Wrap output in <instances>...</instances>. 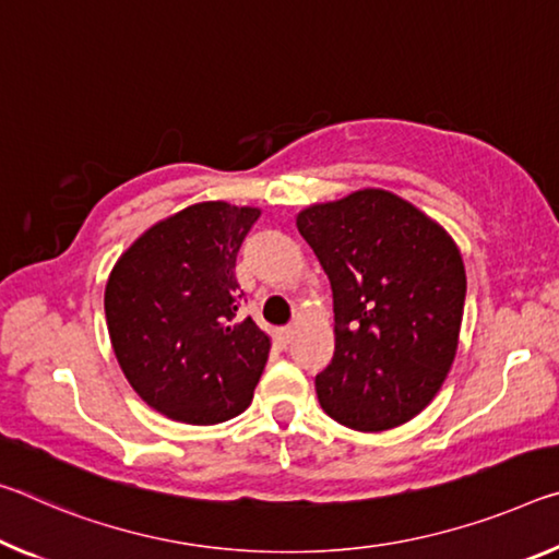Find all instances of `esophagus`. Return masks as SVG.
Masks as SVG:
<instances>
[{"label": "esophagus", "mask_w": 559, "mask_h": 559, "mask_svg": "<svg viewBox=\"0 0 559 559\" xmlns=\"http://www.w3.org/2000/svg\"><path fill=\"white\" fill-rule=\"evenodd\" d=\"M290 338H294V328H290V325L278 328V331H276V341H278L281 348H286V345L290 343Z\"/></svg>", "instance_id": "1"}]
</instances>
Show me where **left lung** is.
I'll use <instances>...</instances> for the list:
<instances>
[{
  "label": "left lung",
  "mask_w": 559,
  "mask_h": 559,
  "mask_svg": "<svg viewBox=\"0 0 559 559\" xmlns=\"http://www.w3.org/2000/svg\"><path fill=\"white\" fill-rule=\"evenodd\" d=\"M296 224L333 290L335 353L316 376L321 407L362 432L415 418L457 350L467 281L453 238L380 189L318 203Z\"/></svg>",
  "instance_id": "obj_1"
}]
</instances>
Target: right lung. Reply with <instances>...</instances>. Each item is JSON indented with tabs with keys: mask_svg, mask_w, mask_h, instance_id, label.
I'll use <instances>...</instances> for the list:
<instances>
[{
	"mask_svg": "<svg viewBox=\"0 0 559 559\" xmlns=\"http://www.w3.org/2000/svg\"><path fill=\"white\" fill-rule=\"evenodd\" d=\"M261 211L206 201L139 238L114 265L106 325L131 388L168 418L224 423L251 405L269 335L238 318L236 255Z\"/></svg>",
	"mask_w": 559,
	"mask_h": 559,
	"instance_id": "obj_1",
	"label": "right lung"
}]
</instances>
